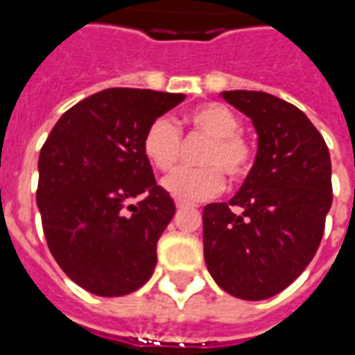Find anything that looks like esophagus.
Masks as SVG:
<instances>
[{
	"label": "esophagus",
	"instance_id": "esophagus-1",
	"mask_svg": "<svg viewBox=\"0 0 355 355\" xmlns=\"http://www.w3.org/2000/svg\"><path fill=\"white\" fill-rule=\"evenodd\" d=\"M192 205L190 203H182V201H177V209L178 211H182V209H190Z\"/></svg>",
	"mask_w": 355,
	"mask_h": 355
}]
</instances>
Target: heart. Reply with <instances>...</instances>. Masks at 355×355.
I'll return each instance as SVG.
<instances>
[{
  "label": "heart",
  "mask_w": 355,
  "mask_h": 355,
  "mask_svg": "<svg viewBox=\"0 0 355 355\" xmlns=\"http://www.w3.org/2000/svg\"><path fill=\"white\" fill-rule=\"evenodd\" d=\"M190 129L207 137L209 144L201 155L200 169H178L163 178L165 192L182 203L211 200L224 188L226 173L232 180L245 178L254 162L251 142L239 132V119L228 106L209 102L193 108L186 116ZM180 131L169 117H157L148 125L142 140L144 155L155 169L167 173L180 155Z\"/></svg>",
  "instance_id": "obj_1"
}]
</instances>
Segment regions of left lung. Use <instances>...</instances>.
Here are the masks:
<instances>
[{"instance_id":"left-lung-1","label":"left lung","mask_w":355,"mask_h":355,"mask_svg":"<svg viewBox=\"0 0 355 355\" xmlns=\"http://www.w3.org/2000/svg\"><path fill=\"white\" fill-rule=\"evenodd\" d=\"M259 135L253 169L228 203L203 209V254L216 285L243 300L282 293L310 264L333 203L331 157L302 110L262 91H224Z\"/></svg>"}]
</instances>
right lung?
I'll return each mask as SVG.
<instances>
[{
	"label": "right lung",
	"mask_w": 355,
	"mask_h": 355,
	"mask_svg": "<svg viewBox=\"0 0 355 355\" xmlns=\"http://www.w3.org/2000/svg\"><path fill=\"white\" fill-rule=\"evenodd\" d=\"M180 93L104 89L62 114L40 152L35 201L51 254L73 283L123 297L154 274L175 201L157 186L142 140Z\"/></svg>",
	"instance_id": "obj_1"
}]
</instances>
